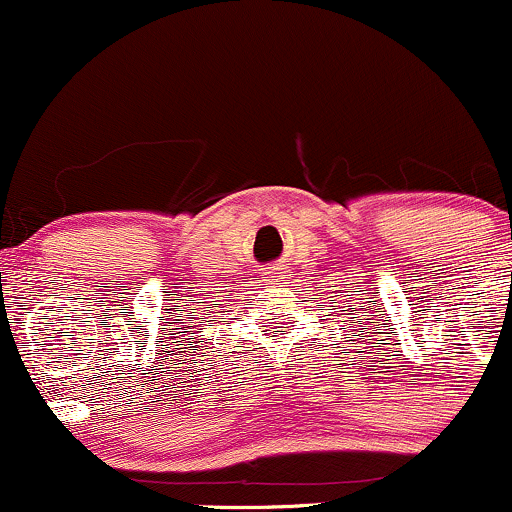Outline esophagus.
Returning a JSON list of instances; mask_svg holds the SVG:
<instances>
[{
  "mask_svg": "<svg viewBox=\"0 0 512 512\" xmlns=\"http://www.w3.org/2000/svg\"><path fill=\"white\" fill-rule=\"evenodd\" d=\"M281 279H286V272L281 267L267 269V272H264V281H281Z\"/></svg>",
  "mask_w": 512,
  "mask_h": 512,
  "instance_id": "34e87169",
  "label": "esophagus"
}]
</instances>
